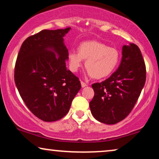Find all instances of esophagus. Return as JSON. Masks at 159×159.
<instances>
[{
    "label": "esophagus",
    "mask_w": 159,
    "mask_h": 159,
    "mask_svg": "<svg viewBox=\"0 0 159 159\" xmlns=\"http://www.w3.org/2000/svg\"><path fill=\"white\" fill-rule=\"evenodd\" d=\"M81 85H82V88H84V87H86V86H87V84H86V83H84V82L81 81Z\"/></svg>",
    "instance_id": "34e87169"
}]
</instances>
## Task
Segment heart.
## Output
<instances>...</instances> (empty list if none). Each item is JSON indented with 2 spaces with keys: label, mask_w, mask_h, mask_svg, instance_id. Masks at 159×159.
Listing matches in <instances>:
<instances>
[{
  "label": "heart",
  "mask_w": 159,
  "mask_h": 159,
  "mask_svg": "<svg viewBox=\"0 0 159 159\" xmlns=\"http://www.w3.org/2000/svg\"><path fill=\"white\" fill-rule=\"evenodd\" d=\"M120 54L115 48L97 40H88L79 45L77 53L70 52L68 55L69 69L77 72L86 60L84 67L88 75L93 79L100 80L107 77L114 72L118 66Z\"/></svg>",
  "instance_id": "b5f03b06"
}]
</instances>
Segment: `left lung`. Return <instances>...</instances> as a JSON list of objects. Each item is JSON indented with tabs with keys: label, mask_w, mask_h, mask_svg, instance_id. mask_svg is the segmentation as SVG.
I'll return each instance as SVG.
<instances>
[{
	"label": "left lung",
	"mask_w": 159,
	"mask_h": 159,
	"mask_svg": "<svg viewBox=\"0 0 159 159\" xmlns=\"http://www.w3.org/2000/svg\"><path fill=\"white\" fill-rule=\"evenodd\" d=\"M146 79V69L138 45L122 47L119 68L105 81L94 83L90 102L93 116L100 122L114 125L127 117L134 108Z\"/></svg>",
	"instance_id": "8db88e82"
}]
</instances>
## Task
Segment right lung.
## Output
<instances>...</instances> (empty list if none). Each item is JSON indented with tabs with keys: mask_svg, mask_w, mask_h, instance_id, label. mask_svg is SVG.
Listing matches in <instances>:
<instances>
[{
	"mask_svg": "<svg viewBox=\"0 0 159 159\" xmlns=\"http://www.w3.org/2000/svg\"><path fill=\"white\" fill-rule=\"evenodd\" d=\"M70 30H44L29 37L17 56L15 84L27 108L44 121L63 118L81 88L66 66L69 53L64 37Z\"/></svg>",
	"mask_w": 159,
	"mask_h": 159,
	"instance_id": "add662e5",
	"label": "right lung"
}]
</instances>
